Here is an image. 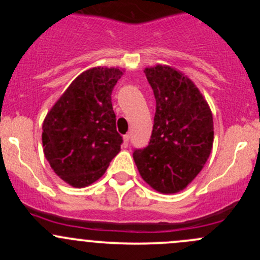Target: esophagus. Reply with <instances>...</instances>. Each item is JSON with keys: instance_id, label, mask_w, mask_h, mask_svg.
Instances as JSON below:
<instances>
[{"instance_id": "1", "label": "esophagus", "mask_w": 260, "mask_h": 260, "mask_svg": "<svg viewBox=\"0 0 260 260\" xmlns=\"http://www.w3.org/2000/svg\"><path fill=\"white\" fill-rule=\"evenodd\" d=\"M128 145H129V135H125L123 136V146L127 147Z\"/></svg>"}]
</instances>
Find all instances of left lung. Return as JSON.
Segmentation results:
<instances>
[{
  "mask_svg": "<svg viewBox=\"0 0 260 260\" xmlns=\"http://www.w3.org/2000/svg\"><path fill=\"white\" fill-rule=\"evenodd\" d=\"M156 99L151 140L135 149L137 169L162 193L183 190L203 170L211 153L214 123L208 103L195 84L166 65L145 69Z\"/></svg>",
  "mask_w": 260,
  "mask_h": 260,
  "instance_id": "8db88e82",
  "label": "left lung"
}]
</instances>
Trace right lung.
I'll return each mask as SVG.
<instances>
[{"label": "right lung", "mask_w": 260, "mask_h": 260, "mask_svg": "<svg viewBox=\"0 0 260 260\" xmlns=\"http://www.w3.org/2000/svg\"><path fill=\"white\" fill-rule=\"evenodd\" d=\"M123 75L118 68L81 73L64 91L43 124L44 153L55 174L73 187L101 179L120 151L112 91Z\"/></svg>", "instance_id": "right-lung-1"}]
</instances>
